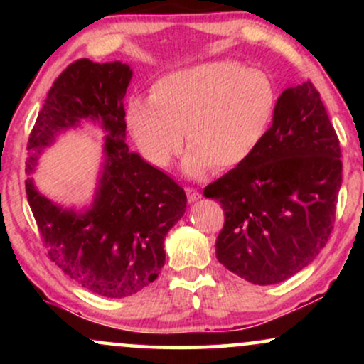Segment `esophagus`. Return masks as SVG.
<instances>
[{
  "label": "esophagus",
  "instance_id": "1",
  "mask_svg": "<svg viewBox=\"0 0 364 364\" xmlns=\"http://www.w3.org/2000/svg\"><path fill=\"white\" fill-rule=\"evenodd\" d=\"M186 196H188V202L193 203V202H196V200H198L200 196H202V195H200L198 191L195 190V188H190V186H188V188H186Z\"/></svg>",
  "mask_w": 364,
  "mask_h": 364
}]
</instances>
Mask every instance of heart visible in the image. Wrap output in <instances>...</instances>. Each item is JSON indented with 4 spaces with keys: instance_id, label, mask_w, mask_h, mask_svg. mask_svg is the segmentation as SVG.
I'll list each match as a JSON object with an SVG mask.
<instances>
[{
    "instance_id": "1",
    "label": "heart",
    "mask_w": 364,
    "mask_h": 364,
    "mask_svg": "<svg viewBox=\"0 0 364 364\" xmlns=\"http://www.w3.org/2000/svg\"><path fill=\"white\" fill-rule=\"evenodd\" d=\"M277 95L263 72L231 61L188 66L161 77L150 97H133L127 123L150 164L168 168L186 140L185 171L200 176L253 156L275 114Z\"/></svg>"
}]
</instances>
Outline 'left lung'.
I'll return each instance as SVG.
<instances>
[{
	"label": "left lung",
	"instance_id": "8db88e82",
	"mask_svg": "<svg viewBox=\"0 0 364 364\" xmlns=\"http://www.w3.org/2000/svg\"><path fill=\"white\" fill-rule=\"evenodd\" d=\"M341 183L339 139L318 90L289 87L253 156L203 190L224 208L217 260L258 286L298 274L328 241Z\"/></svg>",
	"mask_w": 364,
	"mask_h": 364
}]
</instances>
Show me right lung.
<instances>
[{
    "mask_svg": "<svg viewBox=\"0 0 364 364\" xmlns=\"http://www.w3.org/2000/svg\"><path fill=\"white\" fill-rule=\"evenodd\" d=\"M127 63H72L53 83L28 136L27 174L66 129L89 121L106 133L94 198L80 210L41 193L27 178V200L49 257L83 289L127 298L157 279L164 240L186 210L185 190L128 149L123 99Z\"/></svg>",
    "mask_w": 364,
    "mask_h": 364,
    "instance_id": "add662e5",
    "label": "right lung"
}]
</instances>
